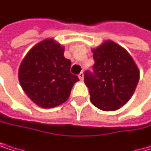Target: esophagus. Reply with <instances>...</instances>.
<instances>
[{"label":"esophagus","mask_w":151,"mask_h":151,"mask_svg":"<svg viewBox=\"0 0 151 151\" xmlns=\"http://www.w3.org/2000/svg\"><path fill=\"white\" fill-rule=\"evenodd\" d=\"M78 77H79V79H80L81 81H83V73L81 72V73L78 75Z\"/></svg>","instance_id":"obj_1"}]
</instances>
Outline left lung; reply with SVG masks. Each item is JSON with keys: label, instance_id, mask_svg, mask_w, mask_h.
<instances>
[{"label": "left lung", "instance_id": "left-lung-1", "mask_svg": "<svg viewBox=\"0 0 151 151\" xmlns=\"http://www.w3.org/2000/svg\"><path fill=\"white\" fill-rule=\"evenodd\" d=\"M95 64L85 71L84 83L91 103L102 111H115L132 97L139 70L130 54L113 41H106L92 50Z\"/></svg>", "mask_w": 151, "mask_h": 151}]
</instances>
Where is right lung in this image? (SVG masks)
Returning <instances> with one entry per match:
<instances>
[{
	"label": "right lung",
	"mask_w": 151,
	"mask_h": 151,
	"mask_svg": "<svg viewBox=\"0 0 151 151\" xmlns=\"http://www.w3.org/2000/svg\"><path fill=\"white\" fill-rule=\"evenodd\" d=\"M71 61L64 57V48L52 38L33 46L23 60L18 78L26 95L43 108L66 102L74 84L79 81L70 73Z\"/></svg>",
	"instance_id": "1"
}]
</instances>
